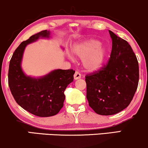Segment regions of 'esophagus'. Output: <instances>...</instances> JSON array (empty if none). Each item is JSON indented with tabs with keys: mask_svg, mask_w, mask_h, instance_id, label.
<instances>
[{
	"mask_svg": "<svg viewBox=\"0 0 148 148\" xmlns=\"http://www.w3.org/2000/svg\"><path fill=\"white\" fill-rule=\"evenodd\" d=\"M80 77H81L80 73H79V72H77V71H76L74 74V79H75V80H77L78 79H80Z\"/></svg>",
	"mask_w": 148,
	"mask_h": 148,
	"instance_id": "obj_1",
	"label": "esophagus"
}]
</instances>
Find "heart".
Returning a JSON list of instances; mask_svg holds the SVG:
<instances>
[{
  "label": "heart",
  "mask_w": 148,
  "mask_h": 148,
  "mask_svg": "<svg viewBox=\"0 0 148 148\" xmlns=\"http://www.w3.org/2000/svg\"><path fill=\"white\" fill-rule=\"evenodd\" d=\"M72 53L82 59V65L85 71L95 72L103 66L108 55V50L99 40L89 39L73 46Z\"/></svg>",
  "instance_id": "b5f03b06"
}]
</instances>
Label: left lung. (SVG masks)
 <instances>
[{"label":"left lung","instance_id":"left-lung-1","mask_svg":"<svg viewBox=\"0 0 148 148\" xmlns=\"http://www.w3.org/2000/svg\"><path fill=\"white\" fill-rule=\"evenodd\" d=\"M109 32L112 50L108 64L85 79L88 105L103 116L114 115L128 107L139 79L138 60L132 47L111 30Z\"/></svg>","mask_w":148,"mask_h":148}]
</instances>
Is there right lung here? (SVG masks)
Segmentation results:
<instances>
[{"instance_id":"add662e5","label":"right lung","mask_w":148,"mask_h":148,"mask_svg":"<svg viewBox=\"0 0 148 148\" xmlns=\"http://www.w3.org/2000/svg\"><path fill=\"white\" fill-rule=\"evenodd\" d=\"M50 31L43 30L31 36L19 45L10 62L8 84L16 102L25 110L40 117L58 114L65 100L64 91L73 82V70L55 69L41 77L26 75L21 64L28 44L39 39H50Z\"/></svg>"}]
</instances>
